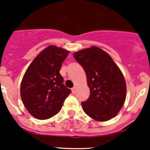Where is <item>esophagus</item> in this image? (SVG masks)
<instances>
[{"instance_id": "esophagus-1", "label": "esophagus", "mask_w": 150, "mask_h": 150, "mask_svg": "<svg viewBox=\"0 0 150 150\" xmlns=\"http://www.w3.org/2000/svg\"><path fill=\"white\" fill-rule=\"evenodd\" d=\"M76 89H77L76 86H75V87L72 88V93H75V91H76Z\"/></svg>"}]
</instances>
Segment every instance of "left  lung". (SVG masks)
<instances>
[{
    "instance_id": "8db88e82",
    "label": "left lung",
    "mask_w": 150,
    "mask_h": 150,
    "mask_svg": "<svg viewBox=\"0 0 150 150\" xmlns=\"http://www.w3.org/2000/svg\"><path fill=\"white\" fill-rule=\"evenodd\" d=\"M86 74L90 96L81 103L86 115L96 121L117 115L126 98V83L120 68L107 52L96 46L73 54Z\"/></svg>"
}]
</instances>
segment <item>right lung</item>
<instances>
[{"label":"right lung","mask_w":150,"mask_h":150,"mask_svg":"<svg viewBox=\"0 0 150 150\" xmlns=\"http://www.w3.org/2000/svg\"><path fill=\"white\" fill-rule=\"evenodd\" d=\"M69 51L51 45L34 59L21 82L20 95L25 108L38 120H46L61 110L71 91L59 73Z\"/></svg>","instance_id":"add662e5"}]
</instances>
